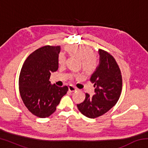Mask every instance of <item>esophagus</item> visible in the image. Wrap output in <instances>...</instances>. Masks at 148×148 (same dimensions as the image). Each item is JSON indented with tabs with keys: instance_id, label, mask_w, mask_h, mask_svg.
Returning a JSON list of instances; mask_svg holds the SVG:
<instances>
[{
	"instance_id": "1",
	"label": "esophagus",
	"mask_w": 148,
	"mask_h": 148,
	"mask_svg": "<svg viewBox=\"0 0 148 148\" xmlns=\"http://www.w3.org/2000/svg\"><path fill=\"white\" fill-rule=\"evenodd\" d=\"M69 91H71V92H74V91H76L77 89L75 87L72 86H69Z\"/></svg>"
}]
</instances>
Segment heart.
Wrapping results in <instances>:
<instances>
[{
  "instance_id": "1",
  "label": "heart",
  "mask_w": 148,
  "mask_h": 148,
  "mask_svg": "<svg viewBox=\"0 0 148 148\" xmlns=\"http://www.w3.org/2000/svg\"><path fill=\"white\" fill-rule=\"evenodd\" d=\"M66 51L69 53L75 55L82 59V67L87 73H91L94 72L99 65V59L92 48L84 46H71L66 47ZM65 62V57L62 53H60L58 56V63L59 64H64ZM79 76V75H71L72 76Z\"/></svg>"
}]
</instances>
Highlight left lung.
Listing matches in <instances>:
<instances>
[{"instance_id":"8db88e82","label":"left lung","mask_w":148,"mask_h":148,"mask_svg":"<svg viewBox=\"0 0 148 148\" xmlns=\"http://www.w3.org/2000/svg\"><path fill=\"white\" fill-rule=\"evenodd\" d=\"M100 64L90 78L95 95L86 93L84 102L77 104L79 112L89 118H96L106 113L118 101L122 90L121 71L114 57L99 49Z\"/></svg>"}]
</instances>
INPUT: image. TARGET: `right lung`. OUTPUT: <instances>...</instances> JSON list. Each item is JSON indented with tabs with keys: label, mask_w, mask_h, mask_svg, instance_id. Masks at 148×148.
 Returning a JSON list of instances; mask_svg holds the SVG:
<instances>
[{
	"label": "right lung",
	"mask_w": 148,
	"mask_h": 148,
	"mask_svg": "<svg viewBox=\"0 0 148 148\" xmlns=\"http://www.w3.org/2000/svg\"><path fill=\"white\" fill-rule=\"evenodd\" d=\"M60 46H45L27 57L19 77L21 99L30 112L45 118L55 112L61 99L66 94L67 86L51 85L52 72L58 69Z\"/></svg>",
	"instance_id": "obj_1"
}]
</instances>
